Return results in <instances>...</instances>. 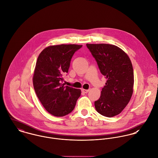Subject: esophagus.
<instances>
[{"label": "esophagus", "instance_id": "esophagus-1", "mask_svg": "<svg viewBox=\"0 0 158 158\" xmlns=\"http://www.w3.org/2000/svg\"><path fill=\"white\" fill-rule=\"evenodd\" d=\"M89 89H82V91L84 93H87L88 91H89Z\"/></svg>", "mask_w": 158, "mask_h": 158}]
</instances>
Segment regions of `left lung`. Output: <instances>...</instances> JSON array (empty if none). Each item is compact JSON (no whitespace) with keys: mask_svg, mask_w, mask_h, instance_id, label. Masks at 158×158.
Instances as JSON below:
<instances>
[{"mask_svg":"<svg viewBox=\"0 0 158 158\" xmlns=\"http://www.w3.org/2000/svg\"><path fill=\"white\" fill-rule=\"evenodd\" d=\"M86 45L107 79L101 97L94 102L95 108L106 117L116 116L128 104L133 94L134 73L131 62L117 46L106 44Z\"/></svg>","mask_w":158,"mask_h":158,"instance_id":"obj_1","label":"left lung"}]
</instances>
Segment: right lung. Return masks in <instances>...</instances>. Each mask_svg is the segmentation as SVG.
<instances>
[{
  "label": "right lung",
  "instance_id": "1",
  "mask_svg": "<svg viewBox=\"0 0 158 158\" xmlns=\"http://www.w3.org/2000/svg\"><path fill=\"white\" fill-rule=\"evenodd\" d=\"M82 45L50 46L40 53L33 77L36 95L45 110L54 116H64L74 108L80 89L65 86L63 76L69 72L74 53Z\"/></svg>",
  "mask_w": 158,
  "mask_h": 158
}]
</instances>
